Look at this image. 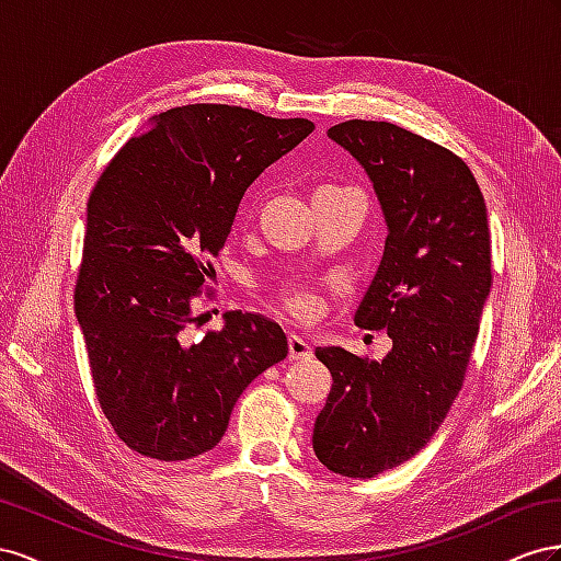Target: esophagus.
Listing matches in <instances>:
<instances>
[{"mask_svg":"<svg viewBox=\"0 0 561 561\" xmlns=\"http://www.w3.org/2000/svg\"><path fill=\"white\" fill-rule=\"evenodd\" d=\"M310 355H312V350H310L308 341H302L300 335L291 333V335H289V357H291L294 362H298V359H308Z\"/></svg>","mask_w":561,"mask_h":561,"instance_id":"1","label":"esophagus"}]
</instances>
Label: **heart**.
Listing matches in <instances>:
<instances>
[{
    "instance_id": "b5f03b06",
    "label": "heart",
    "mask_w": 561,
    "mask_h": 561,
    "mask_svg": "<svg viewBox=\"0 0 561 561\" xmlns=\"http://www.w3.org/2000/svg\"><path fill=\"white\" fill-rule=\"evenodd\" d=\"M279 300H282L286 312H291L296 319H302V322L314 319L319 312V298L312 291L302 289V286H298V284L284 286V289L279 291Z\"/></svg>"
}]
</instances>
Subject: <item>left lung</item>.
<instances>
[{"instance_id": "8db88e82", "label": "left lung", "mask_w": 561, "mask_h": 561, "mask_svg": "<svg viewBox=\"0 0 561 561\" xmlns=\"http://www.w3.org/2000/svg\"><path fill=\"white\" fill-rule=\"evenodd\" d=\"M369 173L388 239L355 324L388 329L382 362L317 347L333 386L312 449L343 477L402 466L435 437L466 380L491 289L484 195L458 154L390 122L350 119L329 129Z\"/></svg>"}]
</instances>
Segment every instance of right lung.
Returning <instances> with one entry per match:
<instances>
[{"label":"right lung","mask_w":561,"mask_h":561,"mask_svg":"<svg viewBox=\"0 0 561 561\" xmlns=\"http://www.w3.org/2000/svg\"><path fill=\"white\" fill-rule=\"evenodd\" d=\"M312 129L237 105L171 107L95 181L75 314L95 397L131 451L173 462L214 449L237 397L289 355L277 322L242 310L195 341L192 306L247 187Z\"/></svg>","instance_id":"obj_1"}]
</instances>
